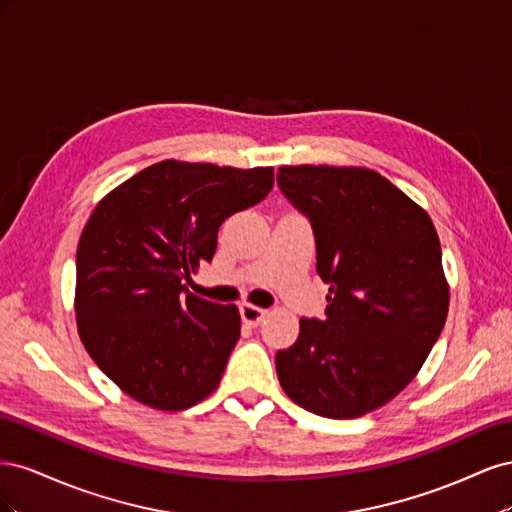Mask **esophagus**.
Masks as SVG:
<instances>
[{"instance_id":"34e87169","label":"esophagus","mask_w":512,"mask_h":512,"mask_svg":"<svg viewBox=\"0 0 512 512\" xmlns=\"http://www.w3.org/2000/svg\"><path fill=\"white\" fill-rule=\"evenodd\" d=\"M239 309H241V318H243V322L252 324V327H258V324H260L262 320H265V316H267V309L256 307V305H250V303H243Z\"/></svg>"}]
</instances>
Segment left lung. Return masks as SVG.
<instances>
[{
	"label": "left lung",
	"mask_w": 512,
	"mask_h": 512,
	"mask_svg": "<svg viewBox=\"0 0 512 512\" xmlns=\"http://www.w3.org/2000/svg\"><path fill=\"white\" fill-rule=\"evenodd\" d=\"M277 185L316 237V271L329 284L324 320L299 322L275 354L294 404L327 418L378 410L414 380L448 314L436 226L376 170L282 166Z\"/></svg>",
	"instance_id": "left-lung-1"
}]
</instances>
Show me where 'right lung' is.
<instances>
[{
  "label": "right lung",
  "mask_w": 512,
  "mask_h": 512,
  "mask_svg": "<svg viewBox=\"0 0 512 512\" xmlns=\"http://www.w3.org/2000/svg\"><path fill=\"white\" fill-rule=\"evenodd\" d=\"M271 188V166L164 160L100 200L76 250L74 312L85 350L123 393L179 412L218 389L239 309L185 282L213 258L222 222Z\"/></svg>",
  "instance_id": "add662e5"
}]
</instances>
